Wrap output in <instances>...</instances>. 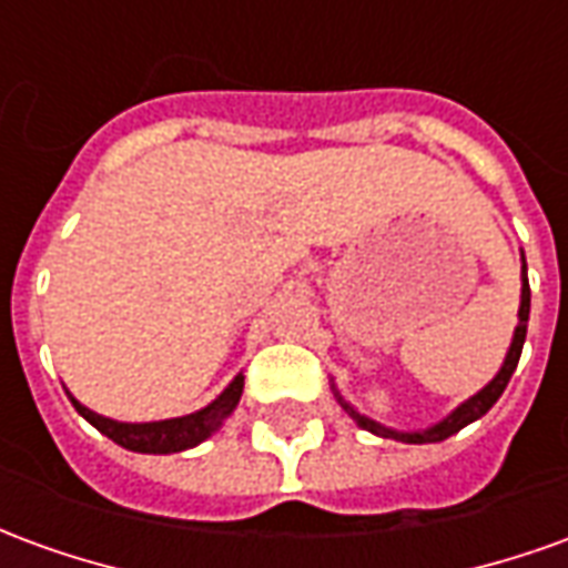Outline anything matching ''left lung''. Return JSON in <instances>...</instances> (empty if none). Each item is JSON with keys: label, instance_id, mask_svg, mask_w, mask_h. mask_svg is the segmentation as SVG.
I'll return each mask as SVG.
<instances>
[{"label": "left lung", "instance_id": "8db88e82", "mask_svg": "<svg viewBox=\"0 0 568 568\" xmlns=\"http://www.w3.org/2000/svg\"><path fill=\"white\" fill-rule=\"evenodd\" d=\"M520 280H524V288H520V310H517V320L520 322H517V328H514V341H511V346H508V356H505V362H501L499 374H496V377H493V381H489L487 386L480 389V393L471 395L468 402H463V405L456 407L450 417H444L440 423H435V426L423 428V432H398V428L381 426V423H374V419L362 417L356 407L349 405V402H344V398H341V393L334 389V395H337L341 407H344L346 414L356 419L362 428H368V432L381 435V438L405 440V444H435V440L450 438V435H456L459 428H465L468 423H475V419L484 417L489 407L499 402V395L505 393V386H508L514 368H517V362H520V353H524L526 322H529V280H526V258H524V271H520Z\"/></svg>", "mask_w": 568, "mask_h": 568}]
</instances>
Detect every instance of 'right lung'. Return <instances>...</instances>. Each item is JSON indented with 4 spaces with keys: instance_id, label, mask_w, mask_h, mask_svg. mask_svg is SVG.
I'll return each mask as SVG.
<instances>
[{
    "instance_id": "obj_1",
    "label": "right lung",
    "mask_w": 568,
    "mask_h": 568,
    "mask_svg": "<svg viewBox=\"0 0 568 568\" xmlns=\"http://www.w3.org/2000/svg\"><path fill=\"white\" fill-rule=\"evenodd\" d=\"M69 395V393H67ZM240 395H243V374H236L231 386L224 389L212 405H206L197 414H187V417H173V419H158V423H118V419L100 417L93 414L91 407H84L69 395V402L75 405L81 417L88 419L93 428H100L105 438H112L121 444L124 450L133 453H182L197 447L200 440H206L215 435L222 423L234 407L240 405Z\"/></svg>"
}]
</instances>
